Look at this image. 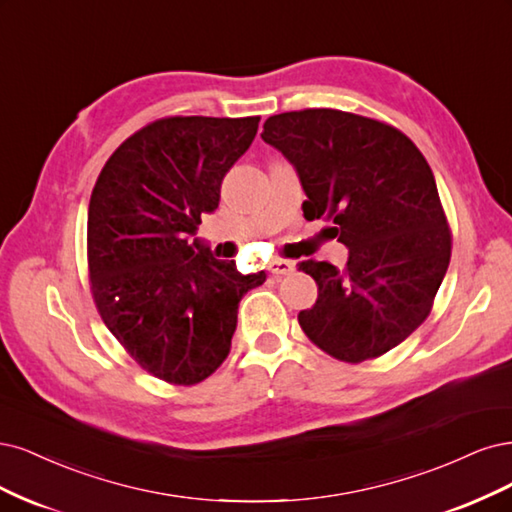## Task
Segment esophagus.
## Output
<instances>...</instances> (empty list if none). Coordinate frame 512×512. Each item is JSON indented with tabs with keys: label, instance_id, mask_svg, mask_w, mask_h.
Returning a JSON list of instances; mask_svg holds the SVG:
<instances>
[{
	"label": "esophagus",
	"instance_id": "34e87169",
	"mask_svg": "<svg viewBox=\"0 0 512 512\" xmlns=\"http://www.w3.org/2000/svg\"><path fill=\"white\" fill-rule=\"evenodd\" d=\"M293 270H295V263L289 261V259H274V261L270 263V272H272L274 276H283V274H289V272H293Z\"/></svg>",
	"mask_w": 512,
	"mask_h": 512
}]
</instances>
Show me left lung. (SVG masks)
Wrapping results in <instances>:
<instances>
[{"label":"left lung","mask_w":512,"mask_h":512,"mask_svg":"<svg viewBox=\"0 0 512 512\" xmlns=\"http://www.w3.org/2000/svg\"><path fill=\"white\" fill-rule=\"evenodd\" d=\"M261 138L298 172L304 217L334 223L349 249L344 268L300 263L319 287L304 334L349 364L391 351L430 315L451 261L432 168L400 129L332 108L274 114Z\"/></svg>","instance_id":"1"}]
</instances>
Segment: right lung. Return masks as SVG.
<instances>
[{
  "label": "right lung",
  "mask_w": 512,
  "mask_h": 512,
  "mask_svg": "<svg viewBox=\"0 0 512 512\" xmlns=\"http://www.w3.org/2000/svg\"><path fill=\"white\" fill-rule=\"evenodd\" d=\"M257 127L259 117L159 119L112 153L93 187L87 257L97 312L140 368L170 385H197L223 364L242 295L266 280L193 238Z\"/></svg>",
  "instance_id": "obj_1"
}]
</instances>
